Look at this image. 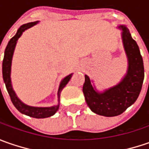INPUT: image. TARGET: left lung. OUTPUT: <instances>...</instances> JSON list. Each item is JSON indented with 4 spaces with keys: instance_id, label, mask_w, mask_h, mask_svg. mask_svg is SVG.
<instances>
[{
    "instance_id": "obj_1",
    "label": "left lung",
    "mask_w": 149,
    "mask_h": 149,
    "mask_svg": "<svg viewBox=\"0 0 149 149\" xmlns=\"http://www.w3.org/2000/svg\"><path fill=\"white\" fill-rule=\"evenodd\" d=\"M122 30V40L128 58L127 74L123 79L109 89L100 93L85 75L83 93L86 103L92 111L102 116L113 117L121 114L137 100L144 79L143 61L140 50L125 26Z\"/></svg>"
}]
</instances>
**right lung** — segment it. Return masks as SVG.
Listing matches in <instances>:
<instances>
[{"label":"right lung","mask_w":149,"mask_h":149,"mask_svg":"<svg viewBox=\"0 0 149 149\" xmlns=\"http://www.w3.org/2000/svg\"><path fill=\"white\" fill-rule=\"evenodd\" d=\"M38 22L39 21L30 22V23H27V24L21 26L19 28V30L17 31L16 34L10 40L8 45L5 49V54H4V59H3L2 62V76L4 83L6 84V87L9 95L10 97L11 102L14 104L15 107L17 109V110L20 111L21 113H24L30 117L36 118H48L54 115L56 111L59 109L60 93H61L62 89H64V87L70 81V79H71L72 74H69L65 78H64L60 82V87L58 89V104H57V105L51 106V107H32V106L27 105L23 102H21L19 100V98L16 96L14 89L12 88L11 79H10L11 61H12L15 48V45L17 43V40L21 36L22 33L26 31L27 29L36 25Z\"/></svg>","instance_id":"right-lung-1"}]
</instances>
